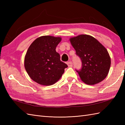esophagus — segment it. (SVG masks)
<instances>
[{"label": "esophagus", "mask_w": 125, "mask_h": 125, "mask_svg": "<svg viewBox=\"0 0 125 125\" xmlns=\"http://www.w3.org/2000/svg\"><path fill=\"white\" fill-rule=\"evenodd\" d=\"M67 65L69 67H71L73 65V63L71 61H69V62H67Z\"/></svg>", "instance_id": "esophagus-1"}]
</instances>
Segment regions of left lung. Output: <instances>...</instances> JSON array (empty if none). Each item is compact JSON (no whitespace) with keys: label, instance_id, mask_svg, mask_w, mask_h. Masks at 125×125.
Segmentation results:
<instances>
[{"label":"left lung","instance_id":"1","mask_svg":"<svg viewBox=\"0 0 125 125\" xmlns=\"http://www.w3.org/2000/svg\"><path fill=\"white\" fill-rule=\"evenodd\" d=\"M70 41L82 60L81 70H76L81 80L88 85L103 81L111 66V58L107 49L97 39L86 34L71 38Z\"/></svg>","mask_w":125,"mask_h":125}]
</instances>
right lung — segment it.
<instances>
[{
    "mask_svg": "<svg viewBox=\"0 0 125 125\" xmlns=\"http://www.w3.org/2000/svg\"><path fill=\"white\" fill-rule=\"evenodd\" d=\"M60 37L42 36L31 44L26 52L24 65L30 78L42 85L55 84L62 77L68 65L60 60L56 48Z\"/></svg>",
    "mask_w": 125,
    "mask_h": 125,
    "instance_id": "add662e5",
    "label": "right lung"
}]
</instances>
